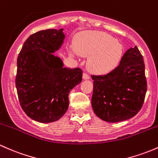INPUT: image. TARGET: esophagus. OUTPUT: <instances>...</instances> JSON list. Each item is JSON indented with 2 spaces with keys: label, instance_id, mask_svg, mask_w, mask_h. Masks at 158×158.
I'll return each mask as SVG.
<instances>
[{
  "label": "esophagus",
  "instance_id": "34e87169",
  "mask_svg": "<svg viewBox=\"0 0 158 158\" xmlns=\"http://www.w3.org/2000/svg\"><path fill=\"white\" fill-rule=\"evenodd\" d=\"M83 78H84V80L89 79V74H88L87 73H85V72H84V74H83Z\"/></svg>",
  "mask_w": 158,
  "mask_h": 158
}]
</instances>
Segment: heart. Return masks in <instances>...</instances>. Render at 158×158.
<instances>
[{
  "label": "heart",
  "mask_w": 158,
  "mask_h": 158,
  "mask_svg": "<svg viewBox=\"0 0 158 158\" xmlns=\"http://www.w3.org/2000/svg\"><path fill=\"white\" fill-rule=\"evenodd\" d=\"M74 48L81 56L89 57L88 69L98 74L113 71L123 56V46L115 38L100 31H86L74 38Z\"/></svg>",
  "instance_id": "heart-1"
}]
</instances>
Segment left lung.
Instances as JSON below:
<instances>
[{
	"mask_svg": "<svg viewBox=\"0 0 158 158\" xmlns=\"http://www.w3.org/2000/svg\"><path fill=\"white\" fill-rule=\"evenodd\" d=\"M92 106L102 120L111 123L135 116L145 101V63L136 46L123 54L119 65L104 75H92Z\"/></svg>",
	"mask_w": 158,
	"mask_h": 158,
	"instance_id": "1",
	"label": "left lung"
}]
</instances>
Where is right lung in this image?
<instances>
[{"label": "right lung", "instance_id": "1", "mask_svg": "<svg viewBox=\"0 0 158 158\" xmlns=\"http://www.w3.org/2000/svg\"><path fill=\"white\" fill-rule=\"evenodd\" d=\"M62 28L30 35L17 58L16 86L20 106L31 119L50 123L60 119L69 108V94L82 81L79 68H63L52 55L63 43Z\"/></svg>", "mask_w": 158, "mask_h": 158}]
</instances>
